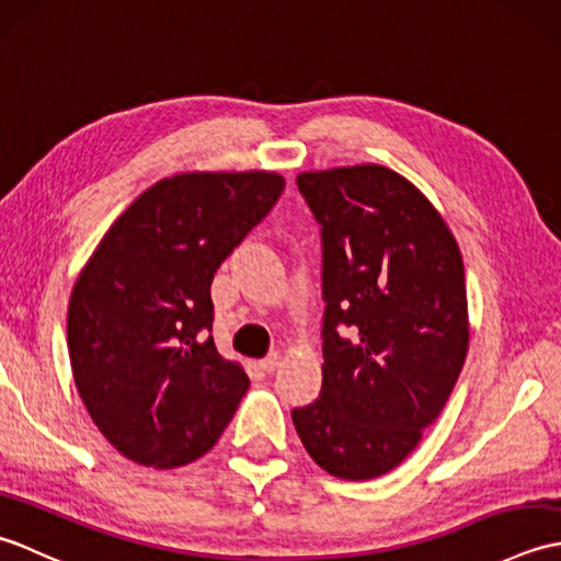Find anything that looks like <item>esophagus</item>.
Returning a JSON list of instances; mask_svg holds the SVG:
<instances>
[{
  "mask_svg": "<svg viewBox=\"0 0 561 561\" xmlns=\"http://www.w3.org/2000/svg\"><path fill=\"white\" fill-rule=\"evenodd\" d=\"M279 364H282V354L279 352H272V354H267L265 359L260 362V366H262V371H267V374H272V371H277L279 368Z\"/></svg>",
  "mask_w": 561,
  "mask_h": 561,
  "instance_id": "obj_1",
  "label": "esophagus"
}]
</instances>
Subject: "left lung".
I'll return each mask as SVG.
<instances>
[{"label":"left lung","instance_id":"1","mask_svg":"<svg viewBox=\"0 0 561 561\" xmlns=\"http://www.w3.org/2000/svg\"><path fill=\"white\" fill-rule=\"evenodd\" d=\"M296 183L323 226L325 364L320 398L291 420L325 472L374 480L420 446L460 376V248L422 190L386 165L304 171Z\"/></svg>","mask_w":561,"mask_h":561}]
</instances>
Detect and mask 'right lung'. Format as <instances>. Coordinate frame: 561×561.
<instances>
[{"label": "right lung", "mask_w": 561, "mask_h": 561, "mask_svg": "<svg viewBox=\"0 0 561 561\" xmlns=\"http://www.w3.org/2000/svg\"><path fill=\"white\" fill-rule=\"evenodd\" d=\"M284 190L274 171H193L147 187L81 267L69 364L108 444L171 470L217 444L250 388L209 335L211 279Z\"/></svg>", "instance_id": "add662e5"}]
</instances>
